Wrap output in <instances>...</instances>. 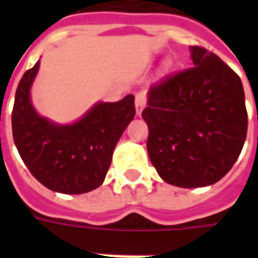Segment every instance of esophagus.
<instances>
[{"label":"esophagus","mask_w":258,"mask_h":258,"mask_svg":"<svg viewBox=\"0 0 258 258\" xmlns=\"http://www.w3.org/2000/svg\"><path fill=\"white\" fill-rule=\"evenodd\" d=\"M146 106V95L144 92H138L135 95V109H137V114H141L144 107Z\"/></svg>","instance_id":"obj_1"}]
</instances>
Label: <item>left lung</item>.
<instances>
[{"instance_id": "1", "label": "left lung", "mask_w": 258, "mask_h": 258, "mask_svg": "<svg viewBox=\"0 0 258 258\" xmlns=\"http://www.w3.org/2000/svg\"><path fill=\"white\" fill-rule=\"evenodd\" d=\"M192 68L149 88L142 117L148 155L166 182L199 188L220 181L242 152L247 110L239 76L216 53L190 47Z\"/></svg>"}]
</instances>
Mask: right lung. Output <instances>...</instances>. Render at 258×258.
<instances>
[{"instance_id": "add662e5", "label": "right lung", "mask_w": 258, "mask_h": 258, "mask_svg": "<svg viewBox=\"0 0 258 258\" xmlns=\"http://www.w3.org/2000/svg\"><path fill=\"white\" fill-rule=\"evenodd\" d=\"M40 60L20 80L12 134L22 160L48 189L79 195L101 186L114 146L135 116L134 95L118 102H99L79 121L69 125L38 116L30 101V87Z\"/></svg>"}]
</instances>
